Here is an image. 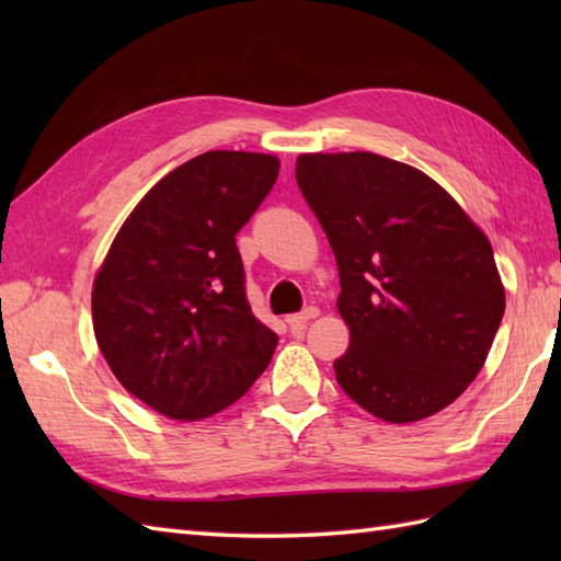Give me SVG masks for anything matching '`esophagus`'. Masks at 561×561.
<instances>
[{
  "instance_id": "obj_1",
  "label": "esophagus",
  "mask_w": 561,
  "mask_h": 561,
  "mask_svg": "<svg viewBox=\"0 0 561 561\" xmlns=\"http://www.w3.org/2000/svg\"><path fill=\"white\" fill-rule=\"evenodd\" d=\"M320 316V311L316 306H308L306 311H301V313H294V316H289L287 318V325L291 328V332H301L304 328H306V323L308 320H313V318H318Z\"/></svg>"
}]
</instances>
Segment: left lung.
<instances>
[{
	"label": "left lung",
	"instance_id": "left-lung-1",
	"mask_svg": "<svg viewBox=\"0 0 561 561\" xmlns=\"http://www.w3.org/2000/svg\"><path fill=\"white\" fill-rule=\"evenodd\" d=\"M296 183L337 260L342 390L392 424L448 408L506 308L490 238L426 173L371 151L301 153Z\"/></svg>",
	"mask_w": 561,
	"mask_h": 561
}]
</instances>
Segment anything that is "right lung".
<instances>
[{
  "instance_id": "right-lung-1",
  "label": "right lung",
  "mask_w": 561,
  "mask_h": 561,
  "mask_svg": "<svg viewBox=\"0 0 561 561\" xmlns=\"http://www.w3.org/2000/svg\"><path fill=\"white\" fill-rule=\"evenodd\" d=\"M277 175L272 153H199L137 202L96 272L99 350L113 376L169 420L226 410L277 347L250 311L236 248Z\"/></svg>"
}]
</instances>
